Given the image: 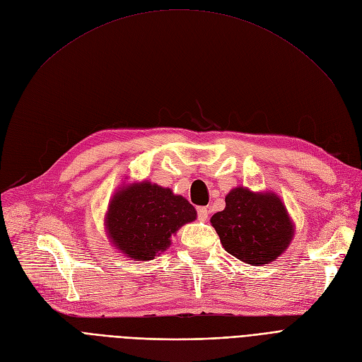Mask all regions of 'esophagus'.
I'll return each mask as SVG.
<instances>
[{"mask_svg": "<svg viewBox=\"0 0 362 362\" xmlns=\"http://www.w3.org/2000/svg\"><path fill=\"white\" fill-rule=\"evenodd\" d=\"M208 215H209V211L206 209V208H197V218L200 220V221H205L206 218H208Z\"/></svg>", "mask_w": 362, "mask_h": 362, "instance_id": "esophagus-1", "label": "esophagus"}]
</instances>
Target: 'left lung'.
I'll return each mask as SVG.
<instances>
[{
  "label": "left lung",
  "instance_id": "obj_1",
  "mask_svg": "<svg viewBox=\"0 0 362 362\" xmlns=\"http://www.w3.org/2000/svg\"><path fill=\"white\" fill-rule=\"evenodd\" d=\"M224 250L243 263L269 264L290 245L294 227L278 196L243 187L226 196V208L211 218Z\"/></svg>",
  "mask_w": 362,
  "mask_h": 362
}]
</instances>
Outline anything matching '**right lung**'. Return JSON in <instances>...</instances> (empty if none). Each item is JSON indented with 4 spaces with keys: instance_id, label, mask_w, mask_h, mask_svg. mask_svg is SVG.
Returning a JSON list of instances; mask_svg holds the SVG:
<instances>
[{
    "instance_id": "obj_1",
    "label": "right lung",
    "mask_w": 362,
    "mask_h": 362,
    "mask_svg": "<svg viewBox=\"0 0 362 362\" xmlns=\"http://www.w3.org/2000/svg\"><path fill=\"white\" fill-rule=\"evenodd\" d=\"M196 220V209L182 196L151 184H132L115 193L107 214L112 243L131 258L151 259L170 245V236Z\"/></svg>"
}]
</instances>
